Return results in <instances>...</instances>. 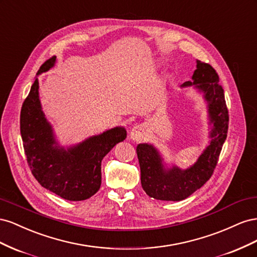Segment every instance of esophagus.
Instances as JSON below:
<instances>
[{
	"mask_svg": "<svg viewBox=\"0 0 257 257\" xmlns=\"http://www.w3.org/2000/svg\"><path fill=\"white\" fill-rule=\"evenodd\" d=\"M147 135V128L143 124H136L135 126H133V128L131 130L130 132V137L131 139L136 142H141L146 137Z\"/></svg>",
	"mask_w": 257,
	"mask_h": 257,
	"instance_id": "obj_1",
	"label": "esophagus"
}]
</instances>
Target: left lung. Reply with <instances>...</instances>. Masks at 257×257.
<instances>
[{
  "label": "left lung",
  "mask_w": 257,
  "mask_h": 257,
  "mask_svg": "<svg viewBox=\"0 0 257 257\" xmlns=\"http://www.w3.org/2000/svg\"><path fill=\"white\" fill-rule=\"evenodd\" d=\"M194 85L203 93L207 102L210 124V143L197 161L186 169L176 165L167 167L160 151L151 144H139L136 148L142 176V186L147 195L159 200L179 201L200 189L212 176L223 144L227 137L228 110L224 90L219 83L215 69L204 62L196 61L192 81L181 87Z\"/></svg>",
  "instance_id": "obj_1"
}]
</instances>
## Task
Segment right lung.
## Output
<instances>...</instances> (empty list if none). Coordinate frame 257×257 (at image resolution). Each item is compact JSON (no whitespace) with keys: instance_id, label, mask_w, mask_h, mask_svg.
Masks as SVG:
<instances>
[{"instance_id":"add662e5","label":"right lung","mask_w":257,"mask_h":257,"mask_svg":"<svg viewBox=\"0 0 257 257\" xmlns=\"http://www.w3.org/2000/svg\"><path fill=\"white\" fill-rule=\"evenodd\" d=\"M56 62V57L46 61L36 76L49 71ZM38 88L36 77L20 113V133L31 172L42 186L62 198L88 199L100 188L102 160L126 138V131L116 126L78 145L62 147L42 109Z\"/></svg>"}]
</instances>
